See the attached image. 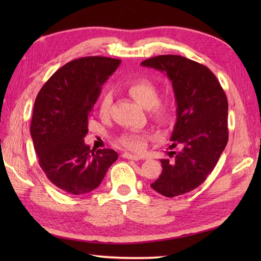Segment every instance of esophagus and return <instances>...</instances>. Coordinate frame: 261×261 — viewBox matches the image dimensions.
<instances>
[{
	"mask_svg": "<svg viewBox=\"0 0 261 261\" xmlns=\"http://www.w3.org/2000/svg\"><path fill=\"white\" fill-rule=\"evenodd\" d=\"M122 157L126 158V159H132V160H140L141 159L140 156H137V154L130 153V152H123L122 153Z\"/></svg>",
	"mask_w": 261,
	"mask_h": 261,
	"instance_id": "obj_1",
	"label": "esophagus"
}]
</instances>
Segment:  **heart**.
<instances>
[{"instance_id":"heart-1","label":"heart","mask_w":261,"mask_h":261,"mask_svg":"<svg viewBox=\"0 0 261 261\" xmlns=\"http://www.w3.org/2000/svg\"><path fill=\"white\" fill-rule=\"evenodd\" d=\"M129 95L142 105L143 108L151 110V114L158 120H163L168 115L170 105L165 99H157L158 91L150 81L146 79H138L130 82L126 86ZM111 103H112V94L105 92L99 101V113L108 115ZM151 139L150 134L146 131H126L118 138V143L129 150L140 152L145 150L148 141Z\"/></svg>"}]
</instances>
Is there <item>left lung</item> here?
<instances>
[{
  "label": "left lung",
  "mask_w": 261,
  "mask_h": 261,
  "mask_svg": "<svg viewBox=\"0 0 261 261\" xmlns=\"http://www.w3.org/2000/svg\"><path fill=\"white\" fill-rule=\"evenodd\" d=\"M142 66L167 75L176 102V123L169 148L173 160L160 159L163 171L150 185L166 197L195 190L212 173L228 143V99L206 66L177 55L149 58Z\"/></svg>",
  "instance_id": "1"
}]
</instances>
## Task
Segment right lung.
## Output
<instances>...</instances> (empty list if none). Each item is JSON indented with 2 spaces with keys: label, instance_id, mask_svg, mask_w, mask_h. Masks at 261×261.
Segmentation results:
<instances>
[{
  "label": "right lung",
  "instance_id": "obj_1",
  "mask_svg": "<svg viewBox=\"0 0 261 261\" xmlns=\"http://www.w3.org/2000/svg\"><path fill=\"white\" fill-rule=\"evenodd\" d=\"M120 64V59L99 56L71 60L37 95L30 132L39 165L55 186L71 195L97 188L118 159L112 149H91L84 138L101 85Z\"/></svg>",
  "mask_w": 261,
  "mask_h": 261
}]
</instances>
